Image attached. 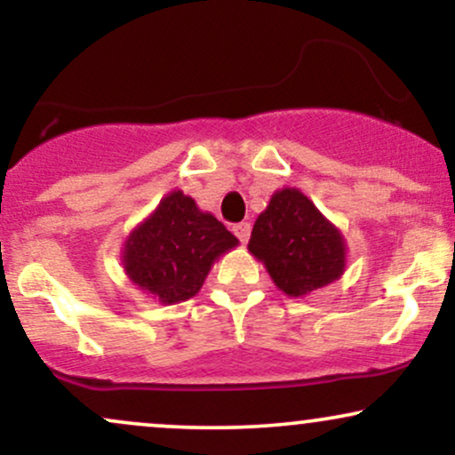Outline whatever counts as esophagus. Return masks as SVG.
Listing matches in <instances>:
<instances>
[{
  "label": "esophagus",
  "mask_w": 455,
  "mask_h": 455,
  "mask_svg": "<svg viewBox=\"0 0 455 455\" xmlns=\"http://www.w3.org/2000/svg\"><path fill=\"white\" fill-rule=\"evenodd\" d=\"M250 231H252V227H250V222H239V224H235V227H233V233L237 235V239H239V242H242V243H248Z\"/></svg>",
  "instance_id": "34e87169"
}]
</instances>
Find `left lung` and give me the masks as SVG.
Instances as JSON below:
<instances>
[{
    "label": "left lung",
    "mask_w": 455,
    "mask_h": 455,
    "mask_svg": "<svg viewBox=\"0 0 455 455\" xmlns=\"http://www.w3.org/2000/svg\"><path fill=\"white\" fill-rule=\"evenodd\" d=\"M248 248L263 260L275 286L291 297L327 286L344 271L342 235L293 188L271 196L254 222Z\"/></svg>",
    "instance_id": "1"
}]
</instances>
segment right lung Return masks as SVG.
<instances>
[{"label":"right lung","instance_id":"add662e5","mask_svg":"<svg viewBox=\"0 0 455 455\" xmlns=\"http://www.w3.org/2000/svg\"><path fill=\"white\" fill-rule=\"evenodd\" d=\"M235 245L237 237L220 220L198 212L196 203L177 190L130 233L124 267L140 289L175 304L196 295L213 260Z\"/></svg>","mask_w":455,"mask_h":455}]
</instances>
